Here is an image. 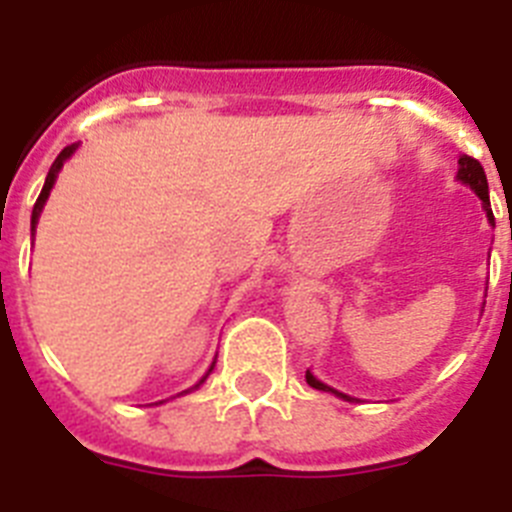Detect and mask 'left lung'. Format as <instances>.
Here are the masks:
<instances>
[{
  "instance_id": "obj_1",
  "label": "left lung",
  "mask_w": 512,
  "mask_h": 512,
  "mask_svg": "<svg viewBox=\"0 0 512 512\" xmlns=\"http://www.w3.org/2000/svg\"><path fill=\"white\" fill-rule=\"evenodd\" d=\"M456 179H459L461 184H467L469 189H472L474 194H477L479 200H482V207H485L487 217H490V223H495V217H492V207H490V189H487V176H485V169H482V164H479L477 158L472 156H461L459 158V174H456ZM307 384L310 387H315V390H323V392H333L336 397H343V400L354 402V397L343 395V392L333 390V387H328V384H323L320 379L312 377L310 372L305 374Z\"/></svg>"
}]
</instances>
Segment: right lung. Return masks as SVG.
Returning a JSON list of instances; mask_svg holds the SVG:
<instances>
[{"label":"right lung","mask_w":512,"mask_h":512,"mask_svg":"<svg viewBox=\"0 0 512 512\" xmlns=\"http://www.w3.org/2000/svg\"><path fill=\"white\" fill-rule=\"evenodd\" d=\"M76 151V143L74 146H66L63 148L61 153H58V158L56 161H53V166H51V171H48V176H45V184H43V192H40V197H38V202H35V207H33V220H30V225H33V233H35V225H38V217H40V212H43V205H45V200H48V194H51V189H53V184H56V176H58V171H61V166H63V161H66V158H71V153ZM215 366V364H212ZM212 366H210V372H212ZM207 372V374H210ZM207 374L205 377L200 379V382L194 384V387H189V390H184L182 395H187V392H192V390H197V387H200L202 382H205L207 379Z\"/></svg>","instance_id":"1"}]
</instances>
